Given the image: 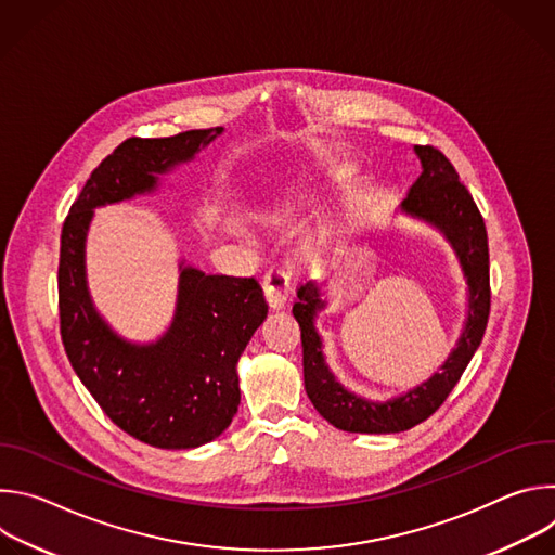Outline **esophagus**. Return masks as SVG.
Instances as JSON below:
<instances>
[{
	"instance_id": "obj_1",
	"label": "esophagus",
	"mask_w": 555,
	"mask_h": 555,
	"mask_svg": "<svg viewBox=\"0 0 555 555\" xmlns=\"http://www.w3.org/2000/svg\"><path fill=\"white\" fill-rule=\"evenodd\" d=\"M263 292H266L270 307H274V309L285 307V302L289 300V292H292V281H289L287 270L281 266H274L263 279Z\"/></svg>"
}]
</instances>
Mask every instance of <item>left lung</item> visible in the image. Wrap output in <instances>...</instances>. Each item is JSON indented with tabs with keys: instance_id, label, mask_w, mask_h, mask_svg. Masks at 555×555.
Masks as SVG:
<instances>
[{
	"instance_id": "1",
	"label": "left lung",
	"mask_w": 555,
	"mask_h": 555,
	"mask_svg": "<svg viewBox=\"0 0 555 555\" xmlns=\"http://www.w3.org/2000/svg\"><path fill=\"white\" fill-rule=\"evenodd\" d=\"M415 153L422 163V176L411 186L400 212L433 225L450 244L467 285V315L454 349L439 371L398 398L373 402L345 388L325 362L323 338L315 332V315L327 307L325 283L309 281L300 285L292 313L300 327L305 390L313 409L347 433H404L428 420L446 402L488 327L490 255L483 217L439 149L415 144Z\"/></svg>"
}]
</instances>
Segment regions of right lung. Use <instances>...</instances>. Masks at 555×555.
<instances>
[{
    "mask_svg": "<svg viewBox=\"0 0 555 555\" xmlns=\"http://www.w3.org/2000/svg\"><path fill=\"white\" fill-rule=\"evenodd\" d=\"M223 127L171 138H129L92 171L61 232L59 315L67 360L105 415L155 448L189 450L219 437L242 402L240 362L268 315L255 279L204 274L180 263L169 330L129 343L96 311L86 244L94 210L160 186V176L193 160Z\"/></svg>",
    "mask_w": 555,
    "mask_h": 555,
    "instance_id": "1",
    "label": "right lung"
}]
</instances>
